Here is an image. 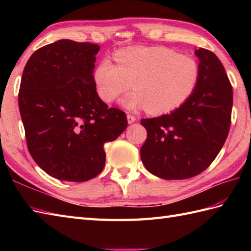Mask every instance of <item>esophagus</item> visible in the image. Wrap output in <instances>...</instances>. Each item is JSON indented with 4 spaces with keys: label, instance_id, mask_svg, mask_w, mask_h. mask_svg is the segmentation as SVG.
Segmentation results:
<instances>
[{
    "label": "esophagus",
    "instance_id": "34e87169",
    "mask_svg": "<svg viewBox=\"0 0 251 251\" xmlns=\"http://www.w3.org/2000/svg\"><path fill=\"white\" fill-rule=\"evenodd\" d=\"M135 121H136V117L134 115H131V114L127 115V122H128V124H132Z\"/></svg>",
    "mask_w": 251,
    "mask_h": 251
}]
</instances>
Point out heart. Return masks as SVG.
<instances>
[{
	"mask_svg": "<svg viewBox=\"0 0 251 251\" xmlns=\"http://www.w3.org/2000/svg\"><path fill=\"white\" fill-rule=\"evenodd\" d=\"M99 62L94 82L100 99L114 101L131 86L135 92L120 103L127 110L147 109L150 114H166L180 108L195 92L200 69L194 59L163 46L131 47Z\"/></svg>",
	"mask_w": 251,
	"mask_h": 251,
	"instance_id": "obj_1",
	"label": "heart"
}]
</instances>
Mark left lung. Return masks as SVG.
Wrapping results in <instances>:
<instances>
[{
  "label": "left lung",
  "instance_id": "8db88e82",
  "mask_svg": "<svg viewBox=\"0 0 251 251\" xmlns=\"http://www.w3.org/2000/svg\"><path fill=\"white\" fill-rule=\"evenodd\" d=\"M200 78L180 108L141 120L147 140L140 149L148 172L165 180L192 178L209 166L230 130L233 90L225 67L214 52L195 50Z\"/></svg>",
  "mask_w": 251,
  "mask_h": 251
}]
</instances>
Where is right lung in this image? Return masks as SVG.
<instances>
[{"label": "right lung", "instance_id": "1", "mask_svg": "<svg viewBox=\"0 0 251 251\" xmlns=\"http://www.w3.org/2000/svg\"><path fill=\"white\" fill-rule=\"evenodd\" d=\"M100 46L59 40L41 47L24 69L18 104L34 162L58 180L83 182L101 173L105 142L127 127L124 112L109 108L94 82Z\"/></svg>", "mask_w": 251, "mask_h": 251}]
</instances>
